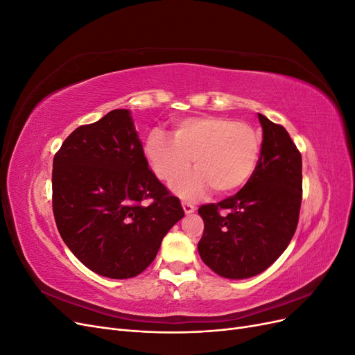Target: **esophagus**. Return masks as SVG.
<instances>
[{"label":"esophagus","instance_id":"esophagus-1","mask_svg":"<svg viewBox=\"0 0 355 355\" xmlns=\"http://www.w3.org/2000/svg\"><path fill=\"white\" fill-rule=\"evenodd\" d=\"M182 207H184V211H185L187 214H189V213H194V211H196V207L192 206L191 202H187V201H182Z\"/></svg>","mask_w":355,"mask_h":355}]
</instances>
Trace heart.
I'll return each instance as SVG.
<instances>
[{"instance_id": "1", "label": "heart", "mask_w": 355, "mask_h": 355, "mask_svg": "<svg viewBox=\"0 0 355 355\" xmlns=\"http://www.w3.org/2000/svg\"><path fill=\"white\" fill-rule=\"evenodd\" d=\"M259 154L261 139L250 125L214 115L178 123L173 141L153 132L145 144L148 163L159 180L175 179L194 161L197 168L171 184L185 200H196L210 188L216 194L237 191L252 178Z\"/></svg>"}]
</instances>
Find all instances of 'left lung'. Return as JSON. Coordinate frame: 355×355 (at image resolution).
<instances>
[{"label": "left lung", "instance_id": "1", "mask_svg": "<svg viewBox=\"0 0 355 355\" xmlns=\"http://www.w3.org/2000/svg\"><path fill=\"white\" fill-rule=\"evenodd\" d=\"M257 116L263 141L252 178L235 196L198 209L201 259L232 280L261 274L280 257L293 239L302 202L299 149L283 125Z\"/></svg>", "mask_w": 355, "mask_h": 355}]
</instances>
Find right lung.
Returning a JSON list of instances; mask_svg holds the SVG:
<instances>
[{
	"label": "right lung",
	"mask_w": 355,
	"mask_h": 355,
	"mask_svg": "<svg viewBox=\"0 0 355 355\" xmlns=\"http://www.w3.org/2000/svg\"><path fill=\"white\" fill-rule=\"evenodd\" d=\"M51 185L62 240L89 270L116 280L145 271L184 218L149 168L127 110L75 128L53 158Z\"/></svg>",
	"instance_id": "right-lung-1"
}]
</instances>
